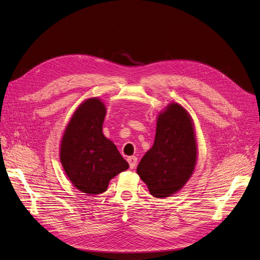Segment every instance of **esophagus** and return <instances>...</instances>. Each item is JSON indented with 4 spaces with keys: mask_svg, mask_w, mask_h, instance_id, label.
<instances>
[{
    "mask_svg": "<svg viewBox=\"0 0 260 260\" xmlns=\"http://www.w3.org/2000/svg\"><path fill=\"white\" fill-rule=\"evenodd\" d=\"M127 160H128V163L130 165V169L136 168L137 162H138V158L136 157V155H131V157H128Z\"/></svg>",
    "mask_w": 260,
    "mask_h": 260,
    "instance_id": "obj_1",
    "label": "esophagus"
}]
</instances>
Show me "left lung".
I'll return each instance as SVG.
<instances>
[{
	"instance_id": "left-lung-1",
	"label": "left lung",
	"mask_w": 260,
	"mask_h": 260,
	"mask_svg": "<svg viewBox=\"0 0 260 260\" xmlns=\"http://www.w3.org/2000/svg\"><path fill=\"white\" fill-rule=\"evenodd\" d=\"M197 161V142L189 112L172 102L159 113L152 147L144 154L137 173L158 199L177 193L188 182Z\"/></svg>"
}]
</instances>
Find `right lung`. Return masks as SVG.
Wrapping results in <instances>:
<instances>
[{
  "instance_id": "obj_1",
  "label": "right lung",
  "mask_w": 260,
  "mask_h": 260,
  "mask_svg": "<svg viewBox=\"0 0 260 260\" xmlns=\"http://www.w3.org/2000/svg\"><path fill=\"white\" fill-rule=\"evenodd\" d=\"M107 108L99 98H88L77 108L60 141L59 159L67 177L88 195L107 191L109 182L129 164L102 132Z\"/></svg>"
}]
</instances>
